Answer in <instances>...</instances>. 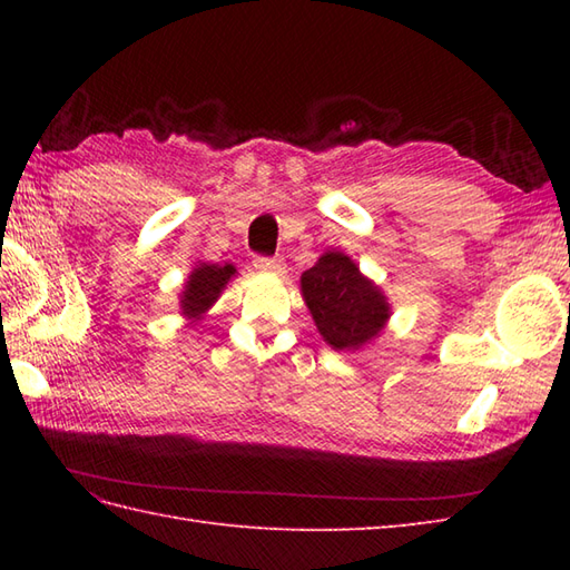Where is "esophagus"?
<instances>
[{
	"mask_svg": "<svg viewBox=\"0 0 570 570\" xmlns=\"http://www.w3.org/2000/svg\"><path fill=\"white\" fill-rule=\"evenodd\" d=\"M254 269L262 274H284L282 259H254Z\"/></svg>",
	"mask_w": 570,
	"mask_h": 570,
	"instance_id": "1",
	"label": "esophagus"
}]
</instances>
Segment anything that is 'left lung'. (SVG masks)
<instances>
[{
	"instance_id": "left-lung-1",
	"label": "left lung",
	"mask_w": 570,
	"mask_h": 570,
	"mask_svg": "<svg viewBox=\"0 0 570 570\" xmlns=\"http://www.w3.org/2000/svg\"><path fill=\"white\" fill-rule=\"evenodd\" d=\"M301 296L323 341L343 353L377 341L392 318V304L382 286L362 274L355 259L341 249H325L301 274Z\"/></svg>"
}]
</instances>
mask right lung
<instances>
[{
  "label": "right lung",
  "instance_id": "add662e5",
  "mask_svg": "<svg viewBox=\"0 0 570 570\" xmlns=\"http://www.w3.org/2000/svg\"><path fill=\"white\" fill-rule=\"evenodd\" d=\"M237 276L235 264H213V262H198L193 266L188 278L184 282V288L178 294V306L180 316L188 321V325H196L203 321L205 313H208L215 301L227 288V284Z\"/></svg>",
  "mask_w": 570,
  "mask_h": 570
}]
</instances>
